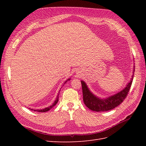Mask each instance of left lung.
<instances>
[{
  "instance_id": "left-lung-1",
  "label": "left lung",
  "mask_w": 146,
  "mask_h": 146,
  "mask_svg": "<svg viewBox=\"0 0 146 146\" xmlns=\"http://www.w3.org/2000/svg\"><path fill=\"white\" fill-rule=\"evenodd\" d=\"M134 72L135 69L133 73ZM133 78V75L125 88H123L122 91L117 92V94L104 99H100L92 94L88 88L86 83L84 81H81L84 104L92 111L97 112L107 111L114 108L120 105L125 99L130 89Z\"/></svg>"
}]
</instances>
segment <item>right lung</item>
I'll list each match as a JSON object with an SVG mask.
<instances>
[{"label": "right lung", "instance_id": "obj_1", "mask_svg": "<svg viewBox=\"0 0 146 146\" xmlns=\"http://www.w3.org/2000/svg\"><path fill=\"white\" fill-rule=\"evenodd\" d=\"M70 80V78L68 79V80L64 82V84H65L66 82H67L68 80ZM58 95H59V94H58V96H57V98H56V100H55L54 104H53L51 106H50V107L45 108L42 109V110H34V111H38V112H46V111H49V110H50L51 108H52L53 107H54L55 105H56V104H57V102H58ZM31 110H33L31 109Z\"/></svg>", "mask_w": 146, "mask_h": 146}]
</instances>
